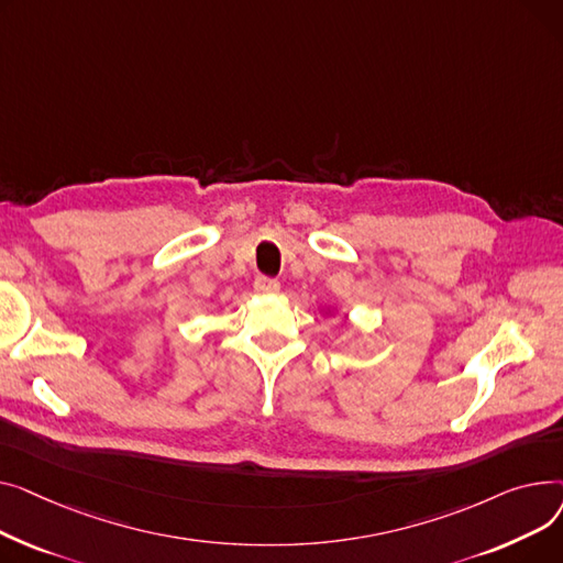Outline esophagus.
<instances>
[{
	"mask_svg": "<svg viewBox=\"0 0 563 563\" xmlns=\"http://www.w3.org/2000/svg\"><path fill=\"white\" fill-rule=\"evenodd\" d=\"M254 290L261 292V295H273L279 290V282L277 279H271V277H256L254 279Z\"/></svg>",
	"mask_w": 563,
	"mask_h": 563,
	"instance_id": "34e87169",
	"label": "esophagus"
}]
</instances>
